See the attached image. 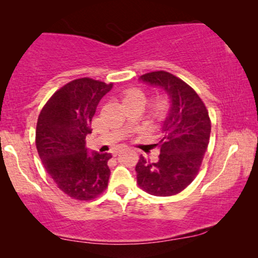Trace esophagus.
I'll use <instances>...</instances> for the list:
<instances>
[{"instance_id":"esophagus-1","label":"esophagus","mask_w":258,"mask_h":258,"mask_svg":"<svg viewBox=\"0 0 258 258\" xmlns=\"http://www.w3.org/2000/svg\"><path fill=\"white\" fill-rule=\"evenodd\" d=\"M121 151H122V149H119V150H116L115 152H114V157H115V156H118V154H119L120 152H121Z\"/></svg>"}]
</instances>
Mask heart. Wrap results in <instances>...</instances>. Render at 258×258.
I'll use <instances>...</instances> for the list:
<instances>
[{"label": "heart", "instance_id": "heart-1", "mask_svg": "<svg viewBox=\"0 0 258 258\" xmlns=\"http://www.w3.org/2000/svg\"><path fill=\"white\" fill-rule=\"evenodd\" d=\"M123 101H138L142 104H145L146 94L143 89L140 88H131L126 91L123 95ZM167 107V100L165 97H159L154 102V108L157 112H164Z\"/></svg>", "mask_w": 258, "mask_h": 258}]
</instances>
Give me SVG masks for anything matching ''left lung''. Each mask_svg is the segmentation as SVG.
Returning a JSON list of instances; mask_svg holds the SVG:
<instances>
[{"label": "left lung", "instance_id": "1", "mask_svg": "<svg viewBox=\"0 0 258 258\" xmlns=\"http://www.w3.org/2000/svg\"><path fill=\"white\" fill-rule=\"evenodd\" d=\"M139 80L160 88L170 105L161 121L159 159L149 163L140 157L137 181L150 195H177L197 176L208 149L211 132L208 109L190 86L167 72L144 74Z\"/></svg>", "mask_w": 258, "mask_h": 258}]
</instances>
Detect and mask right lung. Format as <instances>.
Returning <instances> with one entry per match:
<instances>
[{
	"mask_svg": "<svg viewBox=\"0 0 258 258\" xmlns=\"http://www.w3.org/2000/svg\"><path fill=\"white\" fill-rule=\"evenodd\" d=\"M112 86L89 78L73 80L55 92L37 119L36 149L44 169L61 191L79 201L93 199L107 187L112 154L89 152L86 137Z\"/></svg>",
	"mask_w": 258,
	"mask_h": 258,
	"instance_id": "1",
	"label": "right lung"
}]
</instances>
